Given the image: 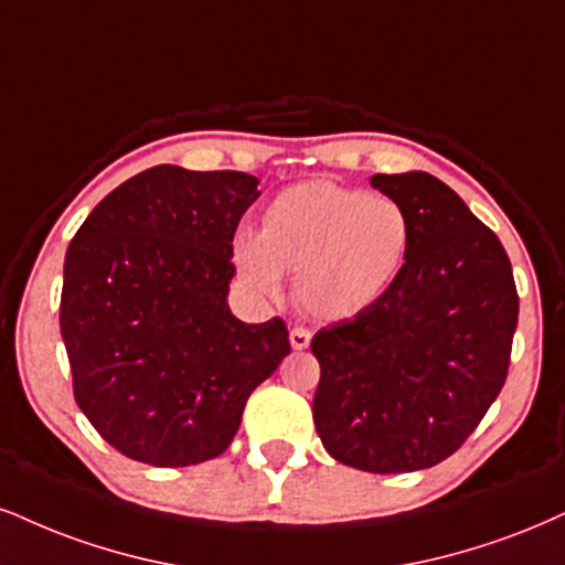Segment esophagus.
Here are the masks:
<instances>
[{
    "mask_svg": "<svg viewBox=\"0 0 565 565\" xmlns=\"http://www.w3.org/2000/svg\"><path fill=\"white\" fill-rule=\"evenodd\" d=\"M311 343V332L306 330V327H294L290 330V345L296 348V351H303V348H309Z\"/></svg>",
    "mask_w": 565,
    "mask_h": 565,
    "instance_id": "esophagus-1",
    "label": "esophagus"
}]
</instances>
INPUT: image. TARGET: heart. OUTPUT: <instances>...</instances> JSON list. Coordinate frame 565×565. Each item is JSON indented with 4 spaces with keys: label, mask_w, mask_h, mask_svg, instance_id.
Listing matches in <instances>:
<instances>
[{
    "label": "heart",
    "mask_w": 565,
    "mask_h": 565,
    "mask_svg": "<svg viewBox=\"0 0 565 565\" xmlns=\"http://www.w3.org/2000/svg\"><path fill=\"white\" fill-rule=\"evenodd\" d=\"M411 246V222L393 199L335 183H303L269 201L262 233L238 230L233 262L241 280L280 296L282 271L298 277L311 315H359L398 277Z\"/></svg>",
    "instance_id": "b5f03b06"
}]
</instances>
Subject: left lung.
<instances>
[{
  "instance_id": "obj_1",
  "label": "left lung",
  "mask_w": 565,
  "mask_h": 565,
  "mask_svg": "<svg viewBox=\"0 0 565 565\" xmlns=\"http://www.w3.org/2000/svg\"><path fill=\"white\" fill-rule=\"evenodd\" d=\"M403 206V269L356 317L322 327L317 435L332 458L372 475L445 461L505 385L519 294L503 243L443 180L374 175Z\"/></svg>"
}]
</instances>
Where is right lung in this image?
Instances as JSON below:
<instances>
[{"instance_id": "1", "label": "right lung", "mask_w": 565, "mask_h": 565, "mask_svg": "<svg viewBox=\"0 0 565 565\" xmlns=\"http://www.w3.org/2000/svg\"><path fill=\"white\" fill-rule=\"evenodd\" d=\"M256 185L235 170L151 167L70 241L60 330L75 403L134 461L217 458L248 395L290 353L280 317L246 324L227 306L233 238Z\"/></svg>"}]
</instances>
